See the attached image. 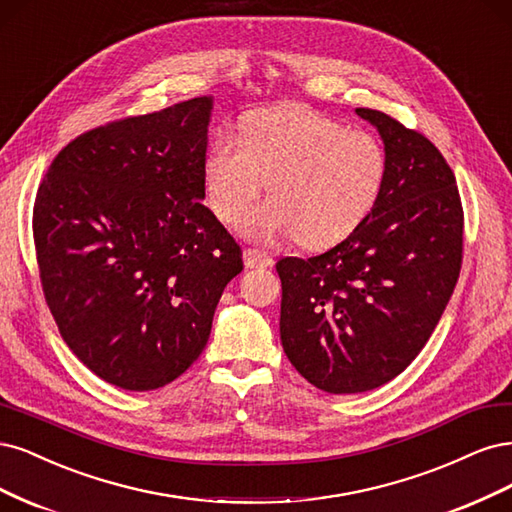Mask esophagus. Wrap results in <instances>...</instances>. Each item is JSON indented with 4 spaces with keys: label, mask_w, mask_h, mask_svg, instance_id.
Masks as SVG:
<instances>
[{
    "label": "esophagus",
    "mask_w": 512,
    "mask_h": 512,
    "mask_svg": "<svg viewBox=\"0 0 512 512\" xmlns=\"http://www.w3.org/2000/svg\"><path fill=\"white\" fill-rule=\"evenodd\" d=\"M274 259L257 249H244V266L246 268H270Z\"/></svg>",
    "instance_id": "1"
}]
</instances>
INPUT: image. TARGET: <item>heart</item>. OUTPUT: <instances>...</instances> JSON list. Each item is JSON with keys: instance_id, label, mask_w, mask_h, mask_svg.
Instances as JSON below:
<instances>
[{"instance_id": "b5f03b06", "label": "heart", "mask_w": 512, "mask_h": 512, "mask_svg": "<svg viewBox=\"0 0 512 512\" xmlns=\"http://www.w3.org/2000/svg\"><path fill=\"white\" fill-rule=\"evenodd\" d=\"M385 176L381 140L304 106L249 114L240 140L217 136L204 159V191L221 221H236L268 178L272 197L246 212L240 229L255 240L295 234L306 249H325L355 232Z\"/></svg>"}]
</instances>
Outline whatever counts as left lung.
Returning <instances> with one entry per match:
<instances>
[{
    "mask_svg": "<svg viewBox=\"0 0 512 512\" xmlns=\"http://www.w3.org/2000/svg\"><path fill=\"white\" fill-rule=\"evenodd\" d=\"M355 112L385 144L381 195L334 249L276 263L280 342L327 393L370 391L410 366L451 300L464 251L455 174L438 148L381 110Z\"/></svg>",
    "mask_w": 512,
    "mask_h": 512,
    "instance_id": "left-lung-1",
    "label": "left lung"
}]
</instances>
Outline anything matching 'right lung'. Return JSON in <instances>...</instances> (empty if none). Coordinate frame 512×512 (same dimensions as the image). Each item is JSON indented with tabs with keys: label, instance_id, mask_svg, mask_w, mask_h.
<instances>
[{
	"label": "right lung",
	"instance_id": "1",
	"mask_svg": "<svg viewBox=\"0 0 512 512\" xmlns=\"http://www.w3.org/2000/svg\"><path fill=\"white\" fill-rule=\"evenodd\" d=\"M212 97L87 131L53 159L34 242L59 334L127 391L172 383L202 355L242 251L204 200Z\"/></svg>",
	"mask_w": 512,
	"mask_h": 512
}]
</instances>
